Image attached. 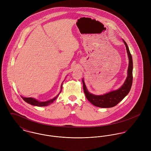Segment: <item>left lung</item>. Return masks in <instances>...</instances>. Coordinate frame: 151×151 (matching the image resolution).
Returning <instances> with one entry per match:
<instances>
[{"label":"left lung","instance_id":"8db88e82","mask_svg":"<svg viewBox=\"0 0 151 151\" xmlns=\"http://www.w3.org/2000/svg\"><path fill=\"white\" fill-rule=\"evenodd\" d=\"M126 45L128 58L129 67L127 70V77L124 84L116 90L110 91L101 95H96L90 93L86 88L84 78H83V89L86 99L94 106L102 108H112L122 101L129 93L132 83V58L130 53L127 44L123 40Z\"/></svg>","mask_w":151,"mask_h":151}]
</instances>
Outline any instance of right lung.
Masks as SVG:
<instances>
[{"label":"right lung","mask_w":151,"mask_h":151,"mask_svg":"<svg viewBox=\"0 0 151 151\" xmlns=\"http://www.w3.org/2000/svg\"><path fill=\"white\" fill-rule=\"evenodd\" d=\"M63 83H62V85H61V89H60V91L59 92V93L55 97L53 98V99H50L49 101H45V102H41V101H38L37 99L34 98H25V97H22V98L23 99V100L26 102L27 103L31 105H33V106H46L47 105H49L50 104H51L52 103H53L55 100L58 97V96L59 95V94L60 93V92H62V86H63Z\"/></svg>","instance_id":"add662e5"}]
</instances>
